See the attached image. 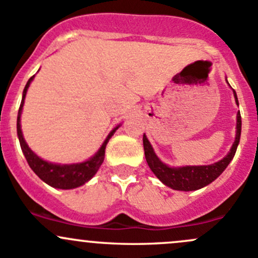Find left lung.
<instances>
[{
  "label": "left lung",
  "instance_id": "8db88e82",
  "mask_svg": "<svg viewBox=\"0 0 258 258\" xmlns=\"http://www.w3.org/2000/svg\"><path fill=\"white\" fill-rule=\"evenodd\" d=\"M227 82V79H226ZM228 83V82H227ZM233 97H235L236 104L238 105L237 95L236 92L233 90ZM241 137V114L240 111L237 113L236 116V137L235 142H233L232 147H231L230 151L224 159L219 160L217 163L211 164V165H198V166H174L166 165L165 163L160 160L156 156L155 151H154L153 147H151L150 142L148 140L147 135H143V144H144V151H145V159L149 168L151 171L155 174V176L163 182L166 186L174 188V190L179 191H194L199 190V188L208 186L211 184L214 180H216L220 175L224 172V170L227 168L228 164L235 156L236 150H237L238 143H240Z\"/></svg>",
  "mask_w": 258,
  "mask_h": 258
}]
</instances>
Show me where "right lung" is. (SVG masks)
Segmentation results:
<instances>
[{
	"instance_id": "1",
	"label": "right lung",
	"mask_w": 258,
	"mask_h": 258,
	"mask_svg": "<svg viewBox=\"0 0 258 258\" xmlns=\"http://www.w3.org/2000/svg\"><path fill=\"white\" fill-rule=\"evenodd\" d=\"M33 78L34 76L28 79L27 84H26L25 89H23L22 102H21L17 115V135L18 140H20L21 149H22L23 151V155L26 156V160H27L28 165H30V168L36 172L37 176L41 180H43V181L46 182V184H48L49 186L55 188H63V190H70V188L82 186V185L88 182L89 180L97 174L98 169L100 168L102 163L104 161L105 147H107L109 139L113 137L114 133H115V130L120 125L115 126V128L111 130L109 134H108V137L105 138L104 143H103L102 147L99 148V150H98L92 158H89L88 160L76 164H55L43 160V159L39 158L36 153H33V151L31 150V148L28 147L25 138H23L22 129H21V114H22L23 104H25V98L26 94H27L28 87H30Z\"/></svg>"
}]
</instances>
